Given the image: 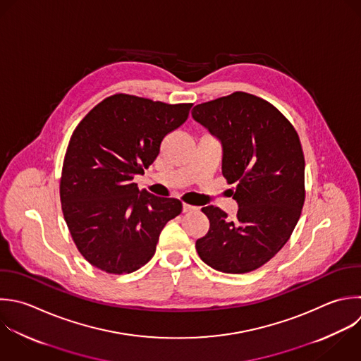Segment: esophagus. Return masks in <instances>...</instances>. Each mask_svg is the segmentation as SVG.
<instances>
[{
    "mask_svg": "<svg viewBox=\"0 0 361 361\" xmlns=\"http://www.w3.org/2000/svg\"><path fill=\"white\" fill-rule=\"evenodd\" d=\"M182 210H183V213H189V212H195V210H197V207H196V206H192V204H188V203H183Z\"/></svg>",
    "mask_w": 361,
    "mask_h": 361,
    "instance_id": "obj_1",
    "label": "esophagus"
}]
</instances>
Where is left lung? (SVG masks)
<instances>
[{
  "label": "left lung",
  "instance_id": "1",
  "mask_svg": "<svg viewBox=\"0 0 361 361\" xmlns=\"http://www.w3.org/2000/svg\"><path fill=\"white\" fill-rule=\"evenodd\" d=\"M193 118L223 144V176L234 185L237 217L220 207L202 212L209 231L199 257L227 274L251 272L289 240L305 203V158L299 135L271 103L244 92L197 104ZM233 190V189H231Z\"/></svg>",
  "mask_w": 361,
  "mask_h": 361
}]
</instances>
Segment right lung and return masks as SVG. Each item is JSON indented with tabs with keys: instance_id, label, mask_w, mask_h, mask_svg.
Masks as SVG:
<instances>
[{
	"instance_id": "right-lung-1",
	"label": "right lung",
	"mask_w": 361,
	"mask_h": 361,
	"mask_svg": "<svg viewBox=\"0 0 361 361\" xmlns=\"http://www.w3.org/2000/svg\"><path fill=\"white\" fill-rule=\"evenodd\" d=\"M192 103L168 104L117 93L75 128L62 166L61 202L80 254L109 274H130L155 254L165 224L182 202L133 182L155 161L162 140L180 127Z\"/></svg>"
}]
</instances>
